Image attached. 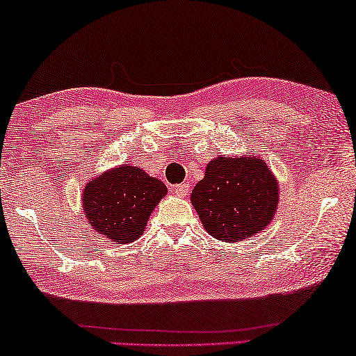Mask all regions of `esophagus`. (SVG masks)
<instances>
[{"mask_svg":"<svg viewBox=\"0 0 356 356\" xmlns=\"http://www.w3.org/2000/svg\"><path fill=\"white\" fill-rule=\"evenodd\" d=\"M189 191V184L188 183H181V184H177V186H173V193L177 196H186V193Z\"/></svg>","mask_w":356,"mask_h":356,"instance_id":"esophagus-1","label":"esophagus"}]
</instances>
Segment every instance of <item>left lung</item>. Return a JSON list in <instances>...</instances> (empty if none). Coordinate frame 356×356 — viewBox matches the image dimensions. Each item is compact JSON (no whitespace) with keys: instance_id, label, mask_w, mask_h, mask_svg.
<instances>
[{"instance_id":"1","label":"left lung","mask_w":356,"mask_h":356,"mask_svg":"<svg viewBox=\"0 0 356 356\" xmlns=\"http://www.w3.org/2000/svg\"><path fill=\"white\" fill-rule=\"evenodd\" d=\"M278 201V179L255 155L216 156L191 193L206 232L230 243L261 232L275 218Z\"/></svg>"}]
</instances>
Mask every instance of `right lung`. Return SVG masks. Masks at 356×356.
<instances>
[{"mask_svg":"<svg viewBox=\"0 0 356 356\" xmlns=\"http://www.w3.org/2000/svg\"><path fill=\"white\" fill-rule=\"evenodd\" d=\"M168 189L132 165H119L90 179L81 195L86 222L104 238L131 243L144 234L150 214Z\"/></svg>","mask_w":356,"mask_h":356,"instance_id":"right-lung-1","label":"right lung"}]
</instances>
